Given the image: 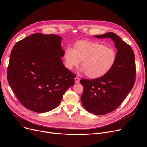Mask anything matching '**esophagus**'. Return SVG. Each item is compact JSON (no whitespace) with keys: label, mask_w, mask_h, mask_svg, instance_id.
<instances>
[{"label":"esophagus","mask_w":147,"mask_h":147,"mask_svg":"<svg viewBox=\"0 0 147 147\" xmlns=\"http://www.w3.org/2000/svg\"><path fill=\"white\" fill-rule=\"evenodd\" d=\"M74 79H75V82L76 83H78L79 81H80V79H79L78 77H76L74 78Z\"/></svg>","instance_id":"1"}]
</instances>
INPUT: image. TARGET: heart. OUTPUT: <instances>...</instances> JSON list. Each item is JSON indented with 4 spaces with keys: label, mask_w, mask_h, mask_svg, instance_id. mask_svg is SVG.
<instances>
[{
    "label": "heart",
    "mask_w": 147,
    "mask_h": 147,
    "mask_svg": "<svg viewBox=\"0 0 147 147\" xmlns=\"http://www.w3.org/2000/svg\"><path fill=\"white\" fill-rule=\"evenodd\" d=\"M116 60L115 50L97 41L79 40L73 49L68 47L65 51V65L73 69L80 65L82 71L92 79L100 78L110 71Z\"/></svg>",
    "instance_id": "heart-1"
}]
</instances>
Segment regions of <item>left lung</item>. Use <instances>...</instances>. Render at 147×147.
<instances>
[{
	"instance_id": "8db88e82",
	"label": "left lung",
	"mask_w": 147,
	"mask_h": 147,
	"mask_svg": "<svg viewBox=\"0 0 147 147\" xmlns=\"http://www.w3.org/2000/svg\"><path fill=\"white\" fill-rule=\"evenodd\" d=\"M95 37L111 38L118 50L115 63L108 73L98 78L80 81L84 87L81 98L82 106L94 115H103L119 107L132 90L136 76L135 56L131 46L115 33Z\"/></svg>"
}]
</instances>
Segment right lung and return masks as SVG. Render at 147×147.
Returning a JSON list of instances; mask_svg holds the SVG:
<instances>
[{"mask_svg": "<svg viewBox=\"0 0 147 147\" xmlns=\"http://www.w3.org/2000/svg\"><path fill=\"white\" fill-rule=\"evenodd\" d=\"M61 37L35 33L16 42L7 69L8 82L28 110L45 113L55 108L76 75L63 64Z\"/></svg>", "mask_w": 147, "mask_h": 147, "instance_id": "1", "label": "right lung"}]
</instances>
